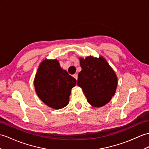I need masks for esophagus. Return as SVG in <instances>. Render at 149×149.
Returning a JSON list of instances; mask_svg holds the SVG:
<instances>
[{
	"label": "esophagus",
	"instance_id": "obj_1",
	"mask_svg": "<svg viewBox=\"0 0 149 149\" xmlns=\"http://www.w3.org/2000/svg\"><path fill=\"white\" fill-rule=\"evenodd\" d=\"M73 77L76 79V80H77V79H78V75H77V74H74V75H73Z\"/></svg>",
	"mask_w": 149,
	"mask_h": 149
}]
</instances>
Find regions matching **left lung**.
Masks as SVG:
<instances>
[{
    "label": "left lung",
    "instance_id": "obj_1",
    "mask_svg": "<svg viewBox=\"0 0 149 149\" xmlns=\"http://www.w3.org/2000/svg\"><path fill=\"white\" fill-rule=\"evenodd\" d=\"M82 68L77 85L81 87L93 107H101L111 100L116 91L117 77L105 59L91 56L80 58Z\"/></svg>",
    "mask_w": 149,
    "mask_h": 149
}]
</instances>
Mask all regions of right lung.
<instances>
[{
    "mask_svg": "<svg viewBox=\"0 0 149 149\" xmlns=\"http://www.w3.org/2000/svg\"><path fill=\"white\" fill-rule=\"evenodd\" d=\"M75 79L61 68L56 60L45 59L41 62L34 79L35 90L39 98L54 109L66 107Z\"/></svg>",
    "mask_w": 149,
    "mask_h": 149,
    "instance_id": "obj_1",
    "label": "right lung"
}]
</instances>
